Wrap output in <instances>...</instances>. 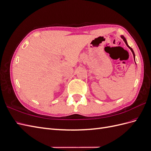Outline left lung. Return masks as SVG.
<instances>
[{"instance_id":"8db88e82","label":"left lung","mask_w":151,"mask_h":151,"mask_svg":"<svg viewBox=\"0 0 151 151\" xmlns=\"http://www.w3.org/2000/svg\"><path fill=\"white\" fill-rule=\"evenodd\" d=\"M120 37L123 40V41H124L125 42V44H126V45L127 46L129 47L130 49V50L132 51V53H133V55H134V60H135V53H134V50H133V49H132L131 47H130L129 46V45H128V43H127V40H126V38L124 37V36H123V35H121L120 36Z\"/></svg>"}]
</instances>
